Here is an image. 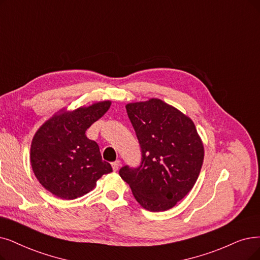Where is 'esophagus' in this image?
<instances>
[{"label":"esophagus","instance_id":"34e87169","mask_svg":"<svg viewBox=\"0 0 260 260\" xmlns=\"http://www.w3.org/2000/svg\"><path fill=\"white\" fill-rule=\"evenodd\" d=\"M119 166H120V161L119 160H116L115 162H113L112 163V168H113V171H118V169H119Z\"/></svg>","mask_w":260,"mask_h":260}]
</instances>
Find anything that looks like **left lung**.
<instances>
[{
    "label": "left lung",
    "mask_w": 260,
    "mask_h": 260,
    "mask_svg": "<svg viewBox=\"0 0 260 260\" xmlns=\"http://www.w3.org/2000/svg\"><path fill=\"white\" fill-rule=\"evenodd\" d=\"M142 148L137 169L119 170L144 209L169 210L194 186L204 162V145L193 120L164 101L151 98L126 106Z\"/></svg>",
    "instance_id": "obj_1"
}]
</instances>
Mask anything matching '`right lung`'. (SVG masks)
Returning <instances> with one entry per match:
<instances>
[{"label":"right lung","mask_w":260,"mask_h":260,"mask_svg":"<svg viewBox=\"0 0 260 260\" xmlns=\"http://www.w3.org/2000/svg\"><path fill=\"white\" fill-rule=\"evenodd\" d=\"M110 107L107 100L74 111L63 109L37 130L29 159L46 190L61 200H75L94 189L102 175L112 172L111 164L102 160L98 144L85 134Z\"/></svg>","instance_id":"right-lung-1"}]
</instances>
